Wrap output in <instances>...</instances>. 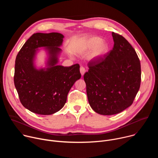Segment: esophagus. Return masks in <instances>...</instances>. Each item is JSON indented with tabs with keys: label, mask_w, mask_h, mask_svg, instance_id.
Listing matches in <instances>:
<instances>
[{
	"label": "esophagus",
	"mask_w": 158,
	"mask_h": 158,
	"mask_svg": "<svg viewBox=\"0 0 158 158\" xmlns=\"http://www.w3.org/2000/svg\"><path fill=\"white\" fill-rule=\"evenodd\" d=\"M80 72H81V75H82V76L84 74V73H85V68L84 67H83V66H81V67H80Z\"/></svg>",
	"instance_id": "esophagus-1"
}]
</instances>
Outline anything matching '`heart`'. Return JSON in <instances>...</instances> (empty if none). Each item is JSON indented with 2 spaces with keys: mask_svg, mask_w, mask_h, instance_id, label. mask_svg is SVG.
<instances>
[{
  "mask_svg": "<svg viewBox=\"0 0 158 158\" xmlns=\"http://www.w3.org/2000/svg\"><path fill=\"white\" fill-rule=\"evenodd\" d=\"M91 51L90 57L92 59H98L104 56L109 50L107 42L102 41L99 37H94L87 40L81 46L80 51L82 52H87Z\"/></svg>",
  "mask_w": 158,
  "mask_h": 158,
  "instance_id": "1",
  "label": "heart"
}]
</instances>
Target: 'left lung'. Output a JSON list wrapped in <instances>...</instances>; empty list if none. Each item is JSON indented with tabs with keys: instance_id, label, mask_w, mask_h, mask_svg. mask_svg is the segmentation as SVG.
Wrapping results in <instances>:
<instances>
[{
	"instance_id": "left-lung-1",
	"label": "left lung",
	"mask_w": 158,
	"mask_h": 158,
	"mask_svg": "<svg viewBox=\"0 0 158 158\" xmlns=\"http://www.w3.org/2000/svg\"><path fill=\"white\" fill-rule=\"evenodd\" d=\"M112 35L113 48L89 62L84 75L89 103L102 115L116 114L129 107L141 80L140 60L134 49L121 35Z\"/></svg>"
}]
</instances>
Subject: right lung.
<instances>
[{
	"label": "right lung",
	"mask_w": 158,
	"mask_h": 158,
	"mask_svg": "<svg viewBox=\"0 0 158 158\" xmlns=\"http://www.w3.org/2000/svg\"><path fill=\"white\" fill-rule=\"evenodd\" d=\"M64 35L57 32L35 33L17 55L14 85L21 104L35 114L51 115L60 110L74 82L81 77L78 64L69 67L57 65ZM45 47L50 54L47 69L36 70L33 59L38 47Z\"/></svg>",
	"instance_id": "1"
}]
</instances>
